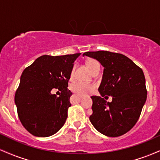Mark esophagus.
Segmentation results:
<instances>
[{
  "label": "esophagus",
  "mask_w": 160,
  "mask_h": 160,
  "mask_svg": "<svg viewBox=\"0 0 160 160\" xmlns=\"http://www.w3.org/2000/svg\"><path fill=\"white\" fill-rule=\"evenodd\" d=\"M78 95V96L79 97V98H84V96H83V95Z\"/></svg>",
  "instance_id": "1"
}]
</instances>
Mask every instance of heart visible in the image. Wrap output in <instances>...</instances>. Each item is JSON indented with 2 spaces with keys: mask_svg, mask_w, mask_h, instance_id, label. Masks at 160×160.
<instances>
[{
  "mask_svg": "<svg viewBox=\"0 0 160 160\" xmlns=\"http://www.w3.org/2000/svg\"><path fill=\"white\" fill-rule=\"evenodd\" d=\"M99 65L98 62L97 61H95L94 59H90L88 60L86 62V66L88 67V68L90 71H92V70L94 68L95 66ZM73 77V71L71 72V78H72ZM71 91H73L74 92L78 93V94L80 95H86L88 93L90 92L91 91L93 90L94 89V86L92 85V84L89 83H86V82H74L71 83Z\"/></svg>",
  "mask_w": 160,
  "mask_h": 160,
  "instance_id": "obj_1",
  "label": "heart"
}]
</instances>
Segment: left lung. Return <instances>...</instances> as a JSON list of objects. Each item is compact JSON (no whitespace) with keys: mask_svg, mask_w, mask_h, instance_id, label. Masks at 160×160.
I'll return each mask as SVG.
<instances>
[{"mask_svg":"<svg viewBox=\"0 0 160 160\" xmlns=\"http://www.w3.org/2000/svg\"><path fill=\"white\" fill-rule=\"evenodd\" d=\"M96 59L104 67L98 87L100 96H92L91 123L108 137L124 135L135 126L147 99L145 78L141 68L120 53L97 51L82 56ZM111 96L112 102L102 98Z\"/></svg>","mask_w":160,"mask_h":160,"instance_id":"1","label":"left lung"}]
</instances>
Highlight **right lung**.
Instances as JSON below:
<instances>
[{
  "label": "right lung",
  "mask_w": 160,
  "mask_h": 160,
  "mask_svg": "<svg viewBox=\"0 0 160 160\" xmlns=\"http://www.w3.org/2000/svg\"><path fill=\"white\" fill-rule=\"evenodd\" d=\"M80 55H44L23 71L15 104L22 124L34 136H51L65 124L72 95L68 82ZM54 88L62 91L59 97L51 92Z\"/></svg>",
  "instance_id": "add662e5"
}]
</instances>
